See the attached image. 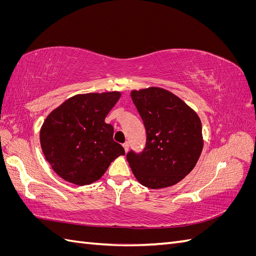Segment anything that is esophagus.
Returning <instances> with one entry per match:
<instances>
[{"instance_id": "esophagus-1", "label": "esophagus", "mask_w": 256, "mask_h": 256, "mask_svg": "<svg viewBox=\"0 0 256 256\" xmlns=\"http://www.w3.org/2000/svg\"><path fill=\"white\" fill-rule=\"evenodd\" d=\"M122 147H124V150H125V152H127L128 150H129V143H128V142H125V143L122 144Z\"/></svg>"}]
</instances>
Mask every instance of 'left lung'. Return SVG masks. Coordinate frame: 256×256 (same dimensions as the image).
Here are the masks:
<instances>
[{"instance_id":"left-lung-1","label":"left lung","mask_w":256,"mask_h":256,"mask_svg":"<svg viewBox=\"0 0 256 256\" xmlns=\"http://www.w3.org/2000/svg\"><path fill=\"white\" fill-rule=\"evenodd\" d=\"M146 130L142 152L130 150L127 161L138 182L150 189L180 182L203 150L198 115L173 92L160 88L131 92Z\"/></svg>"}]
</instances>
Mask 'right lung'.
I'll return each instance as SVG.
<instances>
[{
    "mask_svg": "<svg viewBox=\"0 0 256 256\" xmlns=\"http://www.w3.org/2000/svg\"><path fill=\"white\" fill-rule=\"evenodd\" d=\"M120 92L76 95L53 110L40 129V145L53 171L66 182L90 184L111 162L125 154L113 141V127L104 122Z\"/></svg>",
    "mask_w": 256,
    "mask_h": 256,
    "instance_id": "1",
    "label": "right lung"
}]
</instances>
